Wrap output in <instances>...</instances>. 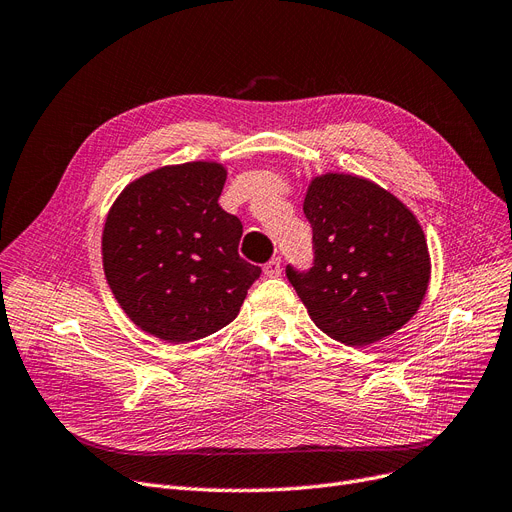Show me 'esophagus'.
<instances>
[{
	"label": "esophagus",
	"mask_w": 512,
	"mask_h": 512,
	"mask_svg": "<svg viewBox=\"0 0 512 512\" xmlns=\"http://www.w3.org/2000/svg\"><path fill=\"white\" fill-rule=\"evenodd\" d=\"M280 272H282V266H280V257H274V259H270L266 266H263V274L266 276H270V278H274V276H280Z\"/></svg>",
	"instance_id": "obj_1"
}]
</instances>
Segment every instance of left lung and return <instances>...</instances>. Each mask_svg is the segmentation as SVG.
<instances>
[{
  "label": "left lung",
  "instance_id": "obj_1",
  "mask_svg": "<svg viewBox=\"0 0 512 512\" xmlns=\"http://www.w3.org/2000/svg\"><path fill=\"white\" fill-rule=\"evenodd\" d=\"M312 266L287 278L320 331L367 346L418 312L430 257L418 219L386 189L352 175L316 177L304 200Z\"/></svg>",
  "mask_w": 512,
  "mask_h": 512
}]
</instances>
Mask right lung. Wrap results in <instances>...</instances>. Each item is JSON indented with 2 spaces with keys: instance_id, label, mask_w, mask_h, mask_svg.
<instances>
[{
  "instance_id": "1",
  "label": "right lung",
  "mask_w": 512,
  "mask_h": 512,
  "mask_svg": "<svg viewBox=\"0 0 512 512\" xmlns=\"http://www.w3.org/2000/svg\"><path fill=\"white\" fill-rule=\"evenodd\" d=\"M215 162L164 166L130 183L103 230V268L139 329L170 344L211 335L238 316L261 268L238 255L242 223L219 196Z\"/></svg>"
}]
</instances>
